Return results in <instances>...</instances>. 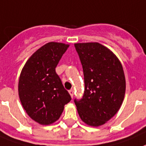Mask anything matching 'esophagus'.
<instances>
[{
  "label": "esophagus",
  "instance_id": "esophagus-1",
  "mask_svg": "<svg viewBox=\"0 0 146 146\" xmlns=\"http://www.w3.org/2000/svg\"><path fill=\"white\" fill-rule=\"evenodd\" d=\"M69 93L70 95V96H71V98H73V95H74V91H73V90H69Z\"/></svg>",
  "mask_w": 146,
  "mask_h": 146
}]
</instances>
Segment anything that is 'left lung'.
Here are the masks:
<instances>
[{
	"label": "left lung",
	"mask_w": 146,
	"mask_h": 146,
	"mask_svg": "<svg viewBox=\"0 0 146 146\" xmlns=\"http://www.w3.org/2000/svg\"><path fill=\"white\" fill-rule=\"evenodd\" d=\"M82 64L84 92L74 100L83 122L104 125L117 113L123 101L126 79L122 64L113 52L98 42L76 43Z\"/></svg>",
	"instance_id": "8db88e82"
}]
</instances>
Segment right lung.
Returning <instances> with one entry per match:
<instances>
[{
	"label": "right lung",
	"mask_w": 146,
	"mask_h": 146,
	"mask_svg": "<svg viewBox=\"0 0 146 146\" xmlns=\"http://www.w3.org/2000/svg\"><path fill=\"white\" fill-rule=\"evenodd\" d=\"M68 47L62 42L47 43L31 56L20 73V102L29 117L41 125L56 121L71 100L55 70Z\"/></svg>",
	"instance_id": "add662e5"
}]
</instances>
